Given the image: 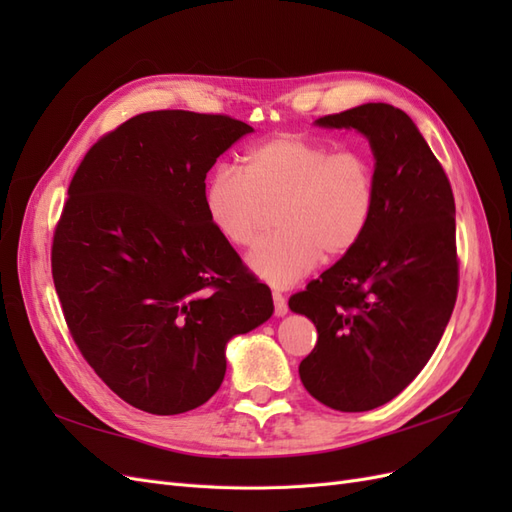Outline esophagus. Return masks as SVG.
I'll list each match as a JSON object with an SVG mask.
<instances>
[{"mask_svg":"<svg viewBox=\"0 0 512 512\" xmlns=\"http://www.w3.org/2000/svg\"><path fill=\"white\" fill-rule=\"evenodd\" d=\"M273 305H275V316H286L288 314V303L284 299V294L273 292Z\"/></svg>","mask_w":512,"mask_h":512,"instance_id":"obj_1","label":"esophagus"}]
</instances>
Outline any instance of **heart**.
Instances as JSON below:
<instances>
[{
  "label": "heart",
  "mask_w": 512,
  "mask_h": 512,
  "mask_svg": "<svg viewBox=\"0 0 512 512\" xmlns=\"http://www.w3.org/2000/svg\"><path fill=\"white\" fill-rule=\"evenodd\" d=\"M275 211L273 235L252 250V271L273 286H292L322 256L350 254L376 209V173L361 151H333L303 134H277L247 149L241 173L215 168L205 211L218 235L235 247L252 245Z\"/></svg>",
  "instance_id": "heart-1"
}]
</instances>
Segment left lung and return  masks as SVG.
Masks as SVG:
<instances>
[{
  "mask_svg": "<svg viewBox=\"0 0 512 512\" xmlns=\"http://www.w3.org/2000/svg\"><path fill=\"white\" fill-rule=\"evenodd\" d=\"M316 123L369 138L376 209L359 245L288 301L318 331L299 376L320 404L365 412L406 389L451 320L459 288L455 198L401 108L369 102Z\"/></svg>",
  "mask_w": 512,
  "mask_h": 512,
  "instance_id": "1",
  "label": "left lung"
}]
</instances>
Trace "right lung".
I'll return each instance as SVG.
<instances>
[{
  "label": "right lung",
  "instance_id": "add662e5",
  "mask_svg": "<svg viewBox=\"0 0 512 512\" xmlns=\"http://www.w3.org/2000/svg\"><path fill=\"white\" fill-rule=\"evenodd\" d=\"M228 115L141 113L104 134L70 181L51 269L74 344L149 414L209 401L230 337L271 318L267 284L211 226L205 179L250 134Z\"/></svg>",
  "mask_w": 512,
  "mask_h": 512
}]
</instances>
